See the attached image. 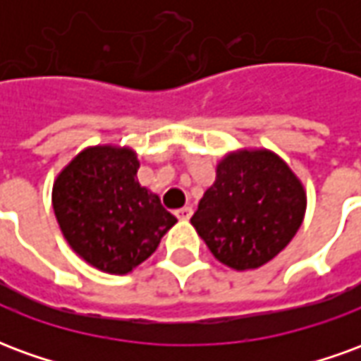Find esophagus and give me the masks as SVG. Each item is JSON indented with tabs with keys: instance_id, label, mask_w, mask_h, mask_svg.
Returning <instances> with one entry per match:
<instances>
[{
	"instance_id": "obj_1",
	"label": "esophagus",
	"mask_w": 361,
	"mask_h": 361,
	"mask_svg": "<svg viewBox=\"0 0 361 361\" xmlns=\"http://www.w3.org/2000/svg\"><path fill=\"white\" fill-rule=\"evenodd\" d=\"M191 214H193L191 207H181V209H178V211H176V216H178L180 220H189L191 219Z\"/></svg>"
}]
</instances>
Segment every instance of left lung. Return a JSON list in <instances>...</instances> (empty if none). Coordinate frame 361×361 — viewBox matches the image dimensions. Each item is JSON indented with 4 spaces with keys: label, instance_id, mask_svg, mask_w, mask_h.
Returning a JSON list of instances; mask_svg holds the SVG:
<instances>
[{
    "label": "left lung",
    "instance_id": "left-lung-1",
    "mask_svg": "<svg viewBox=\"0 0 361 361\" xmlns=\"http://www.w3.org/2000/svg\"><path fill=\"white\" fill-rule=\"evenodd\" d=\"M305 207L303 183L279 154L243 149L220 160L191 224L220 263L251 271L292 242Z\"/></svg>",
    "mask_w": 361,
    "mask_h": 361
}]
</instances>
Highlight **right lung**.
<instances>
[{
    "label": "right lung",
    "mask_w": 361,
    "mask_h": 361,
    "mask_svg": "<svg viewBox=\"0 0 361 361\" xmlns=\"http://www.w3.org/2000/svg\"><path fill=\"white\" fill-rule=\"evenodd\" d=\"M129 147L96 145L58 173L51 204L71 250L98 271L127 274L157 251L178 222L160 197L137 181Z\"/></svg>",
    "instance_id": "obj_1"
}]
</instances>
